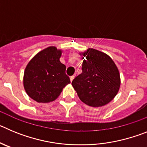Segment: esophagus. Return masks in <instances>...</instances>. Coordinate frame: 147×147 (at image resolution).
<instances>
[{
	"label": "esophagus",
	"instance_id": "obj_1",
	"mask_svg": "<svg viewBox=\"0 0 147 147\" xmlns=\"http://www.w3.org/2000/svg\"><path fill=\"white\" fill-rule=\"evenodd\" d=\"M74 79V76H70V80H71V82L73 81V80Z\"/></svg>",
	"mask_w": 147,
	"mask_h": 147
}]
</instances>
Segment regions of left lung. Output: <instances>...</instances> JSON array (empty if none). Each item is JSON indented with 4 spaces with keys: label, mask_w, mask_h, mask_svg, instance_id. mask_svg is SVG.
<instances>
[{
    "label": "left lung",
    "mask_w": 147,
    "mask_h": 147,
    "mask_svg": "<svg viewBox=\"0 0 147 147\" xmlns=\"http://www.w3.org/2000/svg\"><path fill=\"white\" fill-rule=\"evenodd\" d=\"M81 74L72 85L82 102L91 107H101L113 99L120 88V74L107 54L93 49L82 54Z\"/></svg>",
    "instance_id": "obj_1"
}]
</instances>
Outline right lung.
Listing matches in <instances>:
<instances>
[{
    "label": "right lung",
    "mask_w": 147,
    "mask_h": 147,
    "mask_svg": "<svg viewBox=\"0 0 147 147\" xmlns=\"http://www.w3.org/2000/svg\"><path fill=\"white\" fill-rule=\"evenodd\" d=\"M62 51L47 48L31 59L24 72L23 85L28 96L39 103L53 102L71 82L59 58Z\"/></svg>",
    "instance_id": "add662e5"
}]
</instances>
